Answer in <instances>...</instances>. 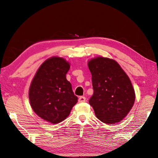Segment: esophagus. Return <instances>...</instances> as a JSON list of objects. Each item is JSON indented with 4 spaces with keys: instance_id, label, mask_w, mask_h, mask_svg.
<instances>
[{
    "instance_id": "1",
    "label": "esophagus",
    "mask_w": 158,
    "mask_h": 158,
    "mask_svg": "<svg viewBox=\"0 0 158 158\" xmlns=\"http://www.w3.org/2000/svg\"><path fill=\"white\" fill-rule=\"evenodd\" d=\"M79 102H84L85 101V97L84 96H80L78 100Z\"/></svg>"
}]
</instances>
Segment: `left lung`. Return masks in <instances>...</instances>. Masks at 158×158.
<instances>
[{"label": "left lung", "instance_id": "8db88e82", "mask_svg": "<svg viewBox=\"0 0 158 158\" xmlns=\"http://www.w3.org/2000/svg\"><path fill=\"white\" fill-rule=\"evenodd\" d=\"M93 96L89 100L97 118L107 124L120 122L132 108L135 92L127 74L115 60L98 56L88 61Z\"/></svg>", "mask_w": 158, "mask_h": 158}]
</instances>
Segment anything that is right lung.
Returning a JSON list of instances; mask_svg holds the SVG:
<instances>
[{
    "mask_svg": "<svg viewBox=\"0 0 158 158\" xmlns=\"http://www.w3.org/2000/svg\"><path fill=\"white\" fill-rule=\"evenodd\" d=\"M70 64L53 56L43 62L32 80L28 96L32 110L49 123L56 124L69 115L78 98L66 79Z\"/></svg>",
    "mask_w": 158,
    "mask_h": 158,
    "instance_id": "right-lung-1",
    "label": "right lung"
}]
</instances>
